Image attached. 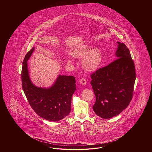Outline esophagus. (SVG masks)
<instances>
[{
    "label": "esophagus",
    "mask_w": 152,
    "mask_h": 152,
    "mask_svg": "<svg viewBox=\"0 0 152 152\" xmlns=\"http://www.w3.org/2000/svg\"><path fill=\"white\" fill-rule=\"evenodd\" d=\"M80 83L82 85H85L86 84V80L84 78H82L80 80Z\"/></svg>",
    "instance_id": "obj_1"
}]
</instances>
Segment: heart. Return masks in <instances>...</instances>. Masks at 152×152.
<instances>
[{
	"label": "heart",
	"instance_id": "heart-1",
	"mask_svg": "<svg viewBox=\"0 0 152 152\" xmlns=\"http://www.w3.org/2000/svg\"><path fill=\"white\" fill-rule=\"evenodd\" d=\"M71 54L75 58L84 57L82 64L84 68L88 71L96 69L102 61V53L98 47L92 48L91 45L79 46L72 50ZM67 61L70 63L71 60L68 59Z\"/></svg>",
	"mask_w": 152,
	"mask_h": 152
}]
</instances>
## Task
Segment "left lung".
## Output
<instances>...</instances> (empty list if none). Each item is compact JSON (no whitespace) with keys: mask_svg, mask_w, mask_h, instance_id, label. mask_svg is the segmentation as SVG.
<instances>
[{"mask_svg":"<svg viewBox=\"0 0 152 152\" xmlns=\"http://www.w3.org/2000/svg\"><path fill=\"white\" fill-rule=\"evenodd\" d=\"M116 60L91 75L96 96L93 110L97 116L110 118L119 115L132 100L135 68L129 49L117 42Z\"/></svg>","mask_w":152,"mask_h":152,"instance_id":"8db88e82","label":"left lung"}]
</instances>
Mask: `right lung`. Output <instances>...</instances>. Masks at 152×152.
Instances as JSON below:
<instances>
[{
  "label": "right lung",
  "mask_w": 152,
  "mask_h": 152,
  "mask_svg": "<svg viewBox=\"0 0 152 152\" xmlns=\"http://www.w3.org/2000/svg\"><path fill=\"white\" fill-rule=\"evenodd\" d=\"M33 47L26 54L22 68L23 91L32 109L45 120L56 122L68 116L71 110L72 95L76 90L75 79L73 76L58 75L50 87H37L29 77L28 63Z\"/></svg>",
  "instance_id": "1"
}]
</instances>
